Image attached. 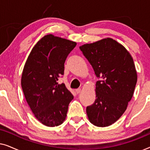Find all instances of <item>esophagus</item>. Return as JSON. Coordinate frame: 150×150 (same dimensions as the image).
I'll use <instances>...</instances> for the list:
<instances>
[{"mask_svg": "<svg viewBox=\"0 0 150 150\" xmlns=\"http://www.w3.org/2000/svg\"><path fill=\"white\" fill-rule=\"evenodd\" d=\"M75 91H76V93L77 94H79V93H80L81 92V89H80V88H79V89H76Z\"/></svg>", "mask_w": 150, "mask_h": 150, "instance_id": "1", "label": "esophagus"}]
</instances>
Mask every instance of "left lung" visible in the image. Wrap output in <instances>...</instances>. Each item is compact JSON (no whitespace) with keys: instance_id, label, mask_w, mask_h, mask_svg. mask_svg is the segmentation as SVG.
<instances>
[{"instance_id":"left-lung-1","label":"left lung","mask_w":150,"mask_h":150,"mask_svg":"<svg viewBox=\"0 0 150 150\" xmlns=\"http://www.w3.org/2000/svg\"><path fill=\"white\" fill-rule=\"evenodd\" d=\"M100 81L96 84V99L86 111L94 126L114 124L126 111L137 81L132 57L122 44L111 38L80 46Z\"/></svg>"}]
</instances>
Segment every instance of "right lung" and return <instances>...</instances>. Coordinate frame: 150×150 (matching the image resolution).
I'll use <instances>...</instances> for the list:
<instances>
[{
    "label": "right lung",
    "mask_w": 150,
    "mask_h": 150,
    "mask_svg": "<svg viewBox=\"0 0 150 150\" xmlns=\"http://www.w3.org/2000/svg\"><path fill=\"white\" fill-rule=\"evenodd\" d=\"M76 43L52 34L42 38L28 55L22 71L21 85L33 113L49 127L63 124L74 96L58 80L64 63Z\"/></svg>",
    "instance_id": "obj_1"
}]
</instances>
